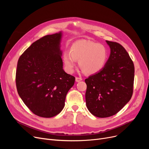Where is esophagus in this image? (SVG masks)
Wrapping results in <instances>:
<instances>
[{
    "instance_id": "1",
    "label": "esophagus",
    "mask_w": 149,
    "mask_h": 149,
    "mask_svg": "<svg viewBox=\"0 0 149 149\" xmlns=\"http://www.w3.org/2000/svg\"><path fill=\"white\" fill-rule=\"evenodd\" d=\"M81 80H82V79H81V78H80V77H76L75 78L76 82H80Z\"/></svg>"
}]
</instances>
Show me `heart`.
<instances>
[{
  "label": "heart",
  "instance_id": "heart-1",
  "mask_svg": "<svg viewBox=\"0 0 149 149\" xmlns=\"http://www.w3.org/2000/svg\"><path fill=\"white\" fill-rule=\"evenodd\" d=\"M108 58V51L101 43L86 40L74 42L70 46V52L63 53L64 63L69 72H72L79 61L80 68L88 74H95L105 66Z\"/></svg>",
  "mask_w": 149,
  "mask_h": 149
}]
</instances>
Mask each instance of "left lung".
Wrapping results in <instances>:
<instances>
[{"mask_svg": "<svg viewBox=\"0 0 149 149\" xmlns=\"http://www.w3.org/2000/svg\"><path fill=\"white\" fill-rule=\"evenodd\" d=\"M111 54L104 68L85 80L86 104L99 118L118 113L130 101L134 87V65L120 44L106 40Z\"/></svg>", "mask_w": 149, "mask_h": 149, "instance_id": "8db88e82", "label": "left lung"}]
</instances>
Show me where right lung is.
Masks as SVG:
<instances>
[{"mask_svg": "<svg viewBox=\"0 0 149 149\" xmlns=\"http://www.w3.org/2000/svg\"><path fill=\"white\" fill-rule=\"evenodd\" d=\"M62 32L47 35L34 42L20 57L15 82L23 103L35 115L51 118L65 106L75 77L63 69Z\"/></svg>", "mask_w": 149, "mask_h": 149, "instance_id": "add662e5", "label": "right lung"}]
</instances>
